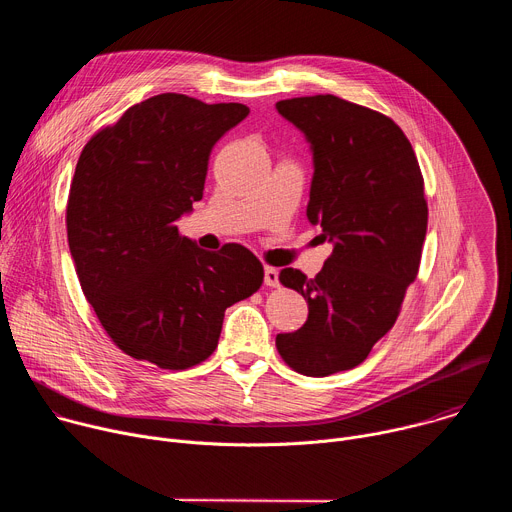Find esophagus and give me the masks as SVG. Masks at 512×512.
<instances>
[{"label":"esophagus","instance_id":"esophagus-1","mask_svg":"<svg viewBox=\"0 0 512 512\" xmlns=\"http://www.w3.org/2000/svg\"><path fill=\"white\" fill-rule=\"evenodd\" d=\"M265 285L267 287L279 285V271L275 267H265Z\"/></svg>","mask_w":512,"mask_h":512}]
</instances>
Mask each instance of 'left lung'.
<instances>
[{"instance_id":"left-lung-1","label":"left lung","mask_w":512,"mask_h":512,"mask_svg":"<svg viewBox=\"0 0 512 512\" xmlns=\"http://www.w3.org/2000/svg\"><path fill=\"white\" fill-rule=\"evenodd\" d=\"M275 107L312 145L308 218L334 245L316 277L281 269L310 314L275 346L296 373L328 377L358 367L401 312L427 231L423 176L407 135L379 111L334 95Z\"/></svg>"}]
</instances>
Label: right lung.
Instances as JSON below:
<instances>
[{"label": "right lung", "mask_w": 512, "mask_h": 512, "mask_svg": "<svg viewBox=\"0 0 512 512\" xmlns=\"http://www.w3.org/2000/svg\"><path fill=\"white\" fill-rule=\"evenodd\" d=\"M249 115L162 93L129 107L83 148L66 202L72 261L117 348L160 369L206 360L225 310L263 283L243 245L218 253L180 235L176 221L202 198L214 143Z\"/></svg>", "instance_id": "right-lung-1"}]
</instances>
